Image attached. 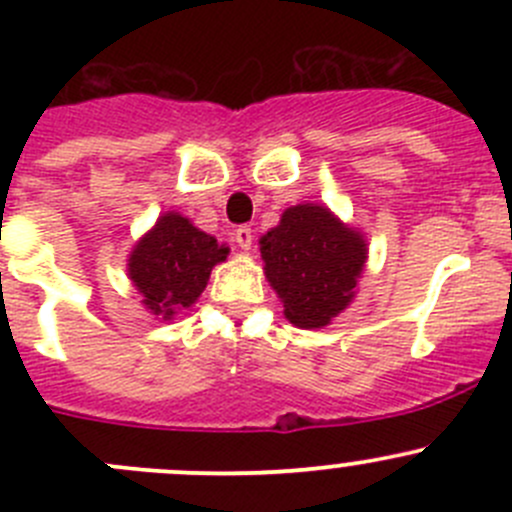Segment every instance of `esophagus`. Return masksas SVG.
Segmentation results:
<instances>
[{
  "instance_id": "1",
  "label": "esophagus",
  "mask_w": 512,
  "mask_h": 512,
  "mask_svg": "<svg viewBox=\"0 0 512 512\" xmlns=\"http://www.w3.org/2000/svg\"><path fill=\"white\" fill-rule=\"evenodd\" d=\"M235 240H237V245L242 247V250H250L252 240H255V235H252V227L250 225L237 227V230H235Z\"/></svg>"
}]
</instances>
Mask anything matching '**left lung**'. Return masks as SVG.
<instances>
[{"label": "left lung", "mask_w": 512, "mask_h": 512, "mask_svg": "<svg viewBox=\"0 0 512 512\" xmlns=\"http://www.w3.org/2000/svg\"><path fill=\"white\" fill-rule=\"evenodd\" d=\"M265 275L299 329L332 324L352 304L369 250L359 230L324 205H292L260 237Z\"/></svg>", "instance_id": "obj_1"}]
</instances>
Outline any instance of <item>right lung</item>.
<instances>
[{
    "label": "right lung",
    "mask_w": 512,
    "mask_h": 512,
    "mask_svg": "<svg viewBox=\"0 0 512 512\" xmlns=\"http://www.w3.org/2000/svg\"><path fill=\"white\" fill-rule=\"evenodd\" d=\"M230 247L198 230L180 213L160 215L128 257V277L156 319H173L203 294L210 272Z\"/></svg>",
    "instance_id": "right-lung-1"
}]
</instances>
